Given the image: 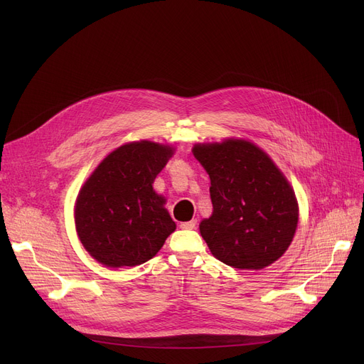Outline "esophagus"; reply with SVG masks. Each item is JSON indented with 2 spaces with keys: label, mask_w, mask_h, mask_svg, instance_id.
Listing matches in <instances>:
<instances>
[{
  "label": "esophagus",
  "mask_w": 364,
  "mask_h": 364,
  "mask_svg": "<svg viewBox=\"0 0 364 364\" xmlns=\"http://www.w3.org/2000/svg\"><path fill=\"white\" fill-rule=\"evenodd\" d=\"M198 221L196 220H192V221H186V223H181L180 227L184 228V230H193V228L196 227Z\"/></svg>",
  "instance_id": "esophagus-1"
}]
</instances>
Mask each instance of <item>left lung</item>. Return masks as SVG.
<instances>
[{
  "mask_svg": "<svg viewBox=\"0 0 364 364\" xmlns=\"http://www.w3.org/2000/svg\"><path fill=\"white\" fill-rule=\"evenodd\" d=\"M195 158L211 178L213 215L199 225L213 255L240 270H261L288 250L298 205L288 180L250 141L198 144Z\"/></svg>",
  "mask_w": 364,
  "mask_h": 364,
  "instance_id": "obj_1",
  "label": "left lung"
}]
</instances>
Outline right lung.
Masks as SVG:
<instances>
[{
    "mask_svg": "<svg viewBox=\"0 0 364 364\" xmlns=\"http://www.w3.org/2000/svg\"><path fill=\"white\" fill-rule=\"evenodd\" d=\"M171 155L158 143H128L92 172L75 206L76 232L92 258L114 269L158 254L176 223L151 184Z\"/></svg>",
    "mask_w": 364,
    "mask_h": 364,
    "instance_id": "add662e5",
    "label": "right lung"
}]
</instances>
